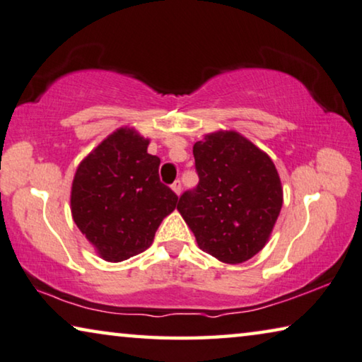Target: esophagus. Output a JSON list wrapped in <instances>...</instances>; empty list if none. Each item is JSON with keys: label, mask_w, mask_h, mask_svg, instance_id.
I'll return each mask as SVG.
<instances>
[{"label": "esophagus", "mask_w": 362, "mask_h": 362, "mask_svg": "<svg viewBox=\"0 0 362 362\" xmlns=\"http://www.w3.org/2000/svg\"><path fill=\"white\" fill-rule=\"evenodd\" d=\"M171 189H173V191L177 194V196H180L181 194V189H182V186H181V181L180 180H176L173 185H171Z\"/></svg>", "instance_id": "esophagus-1"}]
</instances>
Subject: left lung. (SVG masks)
<instances>
[{
	"label": "left lung",
	"mask_w": 362,
	"mask_h": 362,
	"mask_svg": "<svg viewBox=\"0 0 362 362\" xmlns=\"http://www.w3.org/2000/svg\"><path fill=\"white\" fill-rule=\"evenodd\" d=\"M199 182L177 210L204 252L241 264L265 246L280 215L283 189L270 157L246 137L218 131L194 144Z\"/></svg>",
	"instance_id": "1"
}]
</instances>
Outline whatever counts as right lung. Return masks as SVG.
Listing matches in <instances>:
<instances>
[{
  "instance_id": "1",
  "label": "right lung",
  "mask_w": 362,
  "mask_h": 362,
  "mask_svg": "<svg viewBox=\"0 0 362 362\" xmlns=\"http://www.w3.org/2000/svg\"><path fill=\"white\" fill-rule=\"evenodd\" d=\"M147 139L121 127L79 165L72 181V218L110 262L150 247L177 205L176 194L160 181V158L147 153Z\"/></svg>"
}]
</instances>
